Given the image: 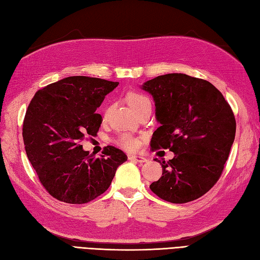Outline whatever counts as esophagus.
Listing matches in <instances>:
<instances>
[{"instance_id":"34e87169","label":"esophagus","mask_w":260,"mask_h":260,"mask_svg":"<svg viewBox=\"0 0 260 260\" xmlns=\"http://www.w3.org/2000/svg\"><path fill=\"white\" fill-rule=\"evenodd\" d=\"M129 159L137 161V162H145L147 161V159L145 158L144 156L142 155H138V154H133V155H129Z\"/></svg>"}]
</instances>
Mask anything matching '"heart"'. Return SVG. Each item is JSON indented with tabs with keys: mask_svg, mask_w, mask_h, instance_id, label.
Wrapping results in <instances>:
<instances>
[{
	"mask_svg": "<svg viewBox=\"0 0 260 260\" xmlns=\"http://www.w3.org/2000/svg\"><path fill=\"white\" fill-rule=\"evenodd\" d=\"M127 101L128 104L131 108L138 112L141 107H143L146 104H151V101L143 93H140L137 91H132L127 94ZM118 143L121 146L128 148V149H136L140 145V140L132 137L128 133H122V135L118 139Z\"/></svg>",
	"mask_w": 260,
	"mask_h": 260,
	"instance_id": "obj_1",
	"label": "heart"
}]
</instances>
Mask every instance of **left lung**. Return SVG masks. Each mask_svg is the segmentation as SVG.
Instances as JSON below:
<instances>
[{
    "mask_svg": "<svg viewBox=\"0 0 260 260\" xmlns=\"http://www.w3.org/2000/svg\"><path fill=\"white\" fill-rule=\"evenodd\" d=\"M155 102L152 149L169 148L162 176L149 187L175 204L207 193L221 176L235 137L232 109L215 85L184 74H167L141 85ZM157 159V158H156Z\"/></svg>",
    "mask_w": 260,
    "mask_h": 260,
    "instance_id": "8db88e82",
    "label": "left lung"
}]
</instances>
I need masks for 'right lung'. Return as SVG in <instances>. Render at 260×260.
<instances>
[{"instance_id":"obj_1","label":"right lung","mask_w":260,"mask_h":260,"mask_svg":"<svg viewBox=\"0 0 260 260\" xmlns=\"http://www.w3.org/2000/svg\"><path fill=\"white\" fill-rule=\"evenodd\" d=\"M119 82L73 76L39 90L22 125L30 164L53 198L84 204L103 194L117 168L128 159L120 149L105 147L100 158L84 151L81 141L96 136L103 121L96 114L105 95Z\"/></svg>"}]
</instances>
